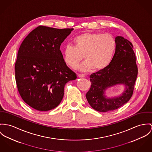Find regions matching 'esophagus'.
<instances>
[{
	"label": "esophagus",
	"instance_id": "esophagus-1",
	"mask_svg": "<svg viewBox=\"0 0 152 152\" xmlns=\"http://www.w3.org/2000/svg\"><path fill=\"white\" fill-rule=\"evenodd\" d=\"M78 77H80V78H83V77H85V75H83V74H78Z\"/></svg>",
	"mask_w": 152,
	"mask_h": 152
}]
</instances>
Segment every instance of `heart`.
<instances>
[{
  "mask_svg": "<svg viewBox=\"0 0 152 152\" xmlns=\"http://www.w3.org/2000/svg\"><path fill=\"white\" fill-rule=\"evenodd\" d=\"M75 47L68 45L63 51L65 63L75 68L83 59L86 60L78 69L87 72L104 69L110 63L116 47L113 36L101 33L84 32L73 39Z\"/></svg>",
  "mask_w": 152,
  "mask_h": 152,
  "instance_id": "b5f03b06",
  "label": "heart"
}]
</instances>
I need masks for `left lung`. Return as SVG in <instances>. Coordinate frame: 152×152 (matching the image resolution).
Listing matches in <instances>:
<instances>
[{"label":"left lung","mask_w":152,"mask_h":152,"mask_svg":"<svg viewBox=\"0 0 152 152\" xmlns=\"http://www.w3.org/2000/svg\"><path fill=\"white\" fill-rule=\"evenodd\" d=\"M115 40L116 47L112 61L104 69L90 76L91 85L86 95L92 108L101 112L116 110L126 104L132 95L137 77L138 68L132 43L120 36ZM117 85L125 86L124 92L118 96L107 97L105 91Z\"/></svg>","instance_id":"8db88e82"}]
</instances>
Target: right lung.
<instances>
[{"mask_svg":"<svg viewBox=\"0 0 152 152\" xmlns=\"http://www.w3.org/2000/svg\"><path fill=\"white\" fill-rule=\"evenodd\" d=\"M73 30L39 26L20 47L15 64L18 90L24 102L37 110L56 107L63 98L65 85L77 78L60 50Z\"/></svg>","mask_w":152,"mask_h":152,"instance_id":"add662e5","label":"right lung"}]
</instances>
